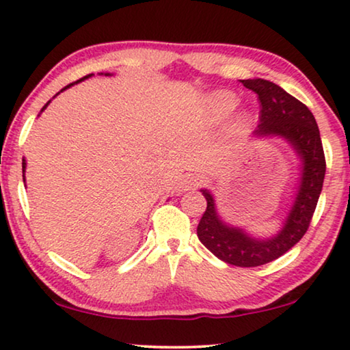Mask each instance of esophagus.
I'll return each instance as SVG.
<instances>
[{
    "label": "esophagus",
    "mask_w": 350,
    "mask_h": 350,
    "mask_svg": "<svg viewBox=\"0 0 350 350\" xmlns=\"http://www.w3.org/2000/svg\"><path fill=\"white\" fill-rule=\"evenodd\" d=\"M200 185H201V176L196 174V173H190V174H185L184 179H182L180 190L182 191L196 190Z\"/></svg>",
    "instance_id": "34e87169"
}]
</instances>
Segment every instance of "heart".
Here are the masks:
<instances>
[{
    "label": "heart",
    "instance_id": "obj_1",
    "mask_svg": "<svg viewBox=\"0 0 350 350\" xmlns=\"http://www.w3.org/2000/svg\"><path fill=\"white\" fill-rule=\"evenodd\" d=\"M237 97L234 96L232 92H226V91H221V92H215L213 96L211 97V100H208V105H211L212 113L215 114L217 118H223L226 116L232 111L234 108L237 105Z\"/></svg>",
    "mask_w": 350,
    "mask_h": 350
}]
</instances>
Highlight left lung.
I'll return each instance as SVG.
<instances>
[{
    "label": "left lung",
    "instance_id": "8db88e82",
    "mask_svg": "<svg viewBox=\"0 0 350 350\" xmlns=\"http://www.w3.org/2000/svg\"><path fill=\"white\" fill-rule=\"evenodd\" d=\"M242 85L258 94L260 111L254 137H283L300 155L299 190L283 229L270 239H254L241 228L226 225L218 217L211 191L201 190L207 207L198 225V237L218 259L237 267H258L283 256L308 231L324 184L325 155L319 127L305 103L262 78L242 80Z\"/></svg>",
    "mask_w": 350,
    "mask_h": 350
}]
</instances>
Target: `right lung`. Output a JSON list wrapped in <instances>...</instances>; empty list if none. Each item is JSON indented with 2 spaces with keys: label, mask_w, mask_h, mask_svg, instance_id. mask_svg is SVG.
Listing matches in <instances>:
<instances>
[{
  "label": "right lung",
  "mask_w": 350,
  "mask_h": 350,
  "mask_svg": "<svg viewBox=\"0 0 350 350\" xmlns=\"http://www.w3.org/2000/svg\"><path fill=\"white\" fill-rule=\"evenodd\" d=\"M88 77H91V75H86V77H83L81 78V80H85V78H88ZM81 80H78V81H81ZM78 81H75V83H78ZM75 83H70V85H67L66 88H62V90L61 91H64V90H67V88H70L72 85H75ZM46 105H49V103H46ZM46 105L44 107V108H42V111H44V109L46 108ZM22 168H23V177H25V168H26V163H25V159H23V163H22Z\"/></svg>",
  "instance_id": "right-lung-1"
}]
</instances>
